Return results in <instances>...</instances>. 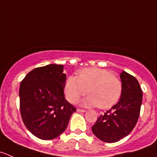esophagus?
I'll return each mask as SVG.
<instances>
[{
  "mask_svg": "<svg viewBox=\"0 0 157 157\" xmlns=\"http://www.w3.org/2000/svg\"><path fill=\"white\" fill-rule=\"evenodd\" d=\"M77 112L83 113V112H85L86 110H85V109H79V108H78V109H77Z\"/></svg>",
  "mask_w": 157,
  "mask_h": 157,
  "instance_id": "34e87169",
  "label": "esophagus"
}]
</instances>
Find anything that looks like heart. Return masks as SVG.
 Masks as SVG:
<instances>
[{"label":"heart","instance_id":"1","mask_svg":"<svg viewBox=\"0 0 157 157\" xmlns=\"http://www.w3.org/2000/svg\"><path fill=\"white\" fill-rule=\"evenodd\" d=\"M123 84L121 79L110 71L101 68H85L78 76H69L64 83L67 100L75 103L86 93L90 95L82 101L85 106H98L106 109L121 98Z\"/></svg>","mask_w":157,"mask_h":157}]
</instances>
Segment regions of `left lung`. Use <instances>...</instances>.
Here are the masks:
<instances>
[{
	"mask_svg": "<svg viewBox=\"0 0 157 157\" xmlns=\"http://www.w3.org/2000/svg\"><path fill=\"white\" fill-rule=\"evenodd\" d=\"M123 84L119 102L100 115L91 127L94 134L106 143H115L127 136L136 126L140 113L143 93L138 80L126 71L121 74Z\"/></svg>",
	"mask_w": 157,
	"mask_h": 157,
	"instance_id": "1",
	"label": "left lung"
}]
</instances>
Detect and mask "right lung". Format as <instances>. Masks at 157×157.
I'll use <instances>...</instances> for the list:
<instances>
[{"mask_svg":"<svg viewBox=\"0 0 157 157\" xmlns=\"http://www.w3.org/2000/svg\"><path fill=\"white\" fill-rule=\"evenodd\" d=\"M63 66L49 64L32 70L20 85V110L27 130L41 140L60 136L76 108L64 97Z\"/></svg>","mask_w":157,"mask_h":157,"instance_id":"1","label":"right lung"}]
</instances>
